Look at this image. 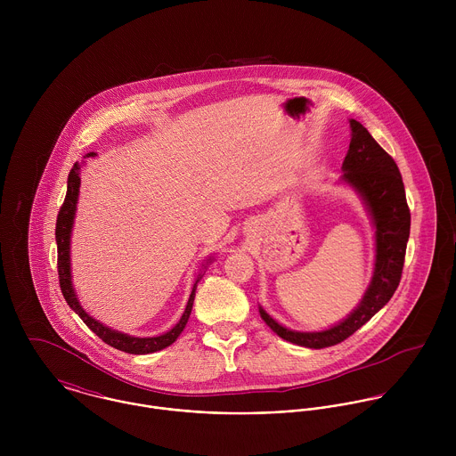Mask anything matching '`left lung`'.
<instances>
[{"label": "left lung", "mask_w": 456, "mask_h": 456, "mask_svg": "<svg viewBox=\"0 0 456 456\" xmlns=\"http://www.w3.org/2000/svg\"><path fill=\"white\" fill-rule=\"evenodd\" d=\"M351 143L344 158L342 181L365 200L376 226V266L372 282L342 323L323 331H293L273 322L263 309L261 318L279 337L293 344L323 349L351 337L383 309L398 288L411 230V212L400 170L390 154L372 138L363 125L351 119Z\"/></svg>", "instance_id": "obj_1"}]
</instances>
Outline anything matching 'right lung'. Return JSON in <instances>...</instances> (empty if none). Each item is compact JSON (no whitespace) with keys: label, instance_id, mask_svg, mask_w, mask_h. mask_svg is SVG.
<instances>
[{"label":"right lung","instance_id":"obj_1","mask_svg":"<svg viewBox=\"0 0 456 456\" xmlns=\"http://www.w3.org/2000/svg\"><path fill=\"white\" fill-rule=\"evenodd\" d=\"M89 156H94V152H89ZM80 167L78 163H75L68 174V190H66L65 201L60 208L58 214V221H56V242H58V273H60V286H61V293L65 297L66 304L80 316V320L89 326L105 344L130 353V354H147V353H156L159 349L168 347L170 344H174L177 340V337L183 333L184 326L190 320L191 309H193V302H195L196 284L200 282L201 275H198L193 291L190 295L186 311L181 318V322L174 326L170 331L158 335V337H130L126 333L110 330L107 326L98 323L96 320H93L78 304L77 295L73 291L71 286V273H69V233H71V226H73V217H75V208H77V198H78V186H80V177H78Z\"/></svg>","mask_w":456,"mask_h":456}]
</instances>
